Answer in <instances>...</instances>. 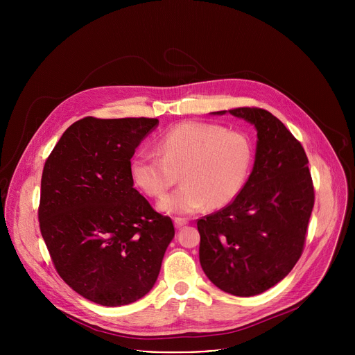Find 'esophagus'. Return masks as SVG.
Wrapping results in <instances>:
<instances>
[{"instance_id":"obj_1","label":"esophagus","mask_w":355,"mask_h":355,"mask_svg":"<svg viewBox=\"0 0 355 355\" xmlns=\"http://www.w3.org/2000/svg\"><path fill=\"white\" fill-rule=\"evenodd\" d=\"M174 225H175L177 229H181V227H184L185 225H188V220H187V219H182V218H175V219H174Z\"/></svg>"}]
</instances>
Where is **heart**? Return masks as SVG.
I'll list each match as a JSON object with an SVG mask.
<instances>
[{"mask_svg":"<svg viewBox=\"0 0 355 355\" xmlns=\"http://www.w3.org/2000/svg\"><path fill=\"white\" fill-rule=\"evenodd\" d=\"M160 155L137 153L130 162L133 182L147 195H164L181 174L182 185L159 202L170 215L223 208L243 189L252 164V144L239 130L204 122H184L159 140Z\"/></svg>","mask_w":355,"mask_h":355,"instance_id":"heart-1","label":"heart"}]
</instances>
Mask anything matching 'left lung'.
Instances as JSON below:
<instances>
[{
	"label": "left lung",
	"instance_id": "left-lung-1",
	"mask_svg": "<svg viewBox=\"0 0 355 355\" xmlns=\"http://www.w3.org/2000/svg\"><path fill=\"white\" fill-rule=\"evenodd\" d=\"M229 114L257 129L254 167L232 204L198 219L199 261L219 289L254 296L284 279L302 256L315 191L305 150L278 118L248 107Z\"/></svg>",
	"mask_w": 355,
	"mask_h": 355
}]
</instances>
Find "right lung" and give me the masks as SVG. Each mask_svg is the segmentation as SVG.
Segmentation results:
<instances>
[{
  "instance_id": "add662e5",
  "label": "right lung",
  "mask_w": 355,
  "mask_h": 355,
  "mask_svg": "<svg viewBox=\"0 0 355 355\" xmlns=\"http://www.w3.org/2000/svg\"><path fill=\"white\" fill-rule=\"evenodd\" d=\"M157 125L155 118L87 116L63 133L43 167L42 237L63 281L98 305L143 297L175 233L130 177L136 147Z\"/></svg>"
}]
</instances>
